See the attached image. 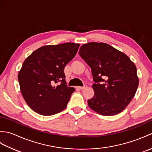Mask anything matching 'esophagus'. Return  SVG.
<instances>
[{
	"instance_id": "esophagus-1",
	"label": "esophagus",
	"mask_w": 152,
	"mask_h": 152,
	"mask_svg": "<svg viewBox=\"0 0 152 152\" xmlns=\"http://www.w3.org/2000/svg\"><path fill=\"white\" fill-rule=\"evenodd\" d=\"M87 87H88V86H87L86 85H85L84 86H83V87H81V86H78V87H77V88H78V89H86V88H87Z\"/></svg>"
}]
</instances>
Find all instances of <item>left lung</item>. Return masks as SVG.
I'll return each mask as SVG.
<instances>
[{"mask_svg":"<svg viewBox=\"0 0 152 152\" xmlns=\"http://www.w3.org/2000/svg\"><path fill=\"white\" fill-rule=\"evenodd\" d=\"M79 54L91 67L95 82L94 96L88 101L89 108L106 116L124 110L139 83L134 63L124 53L102 42L83 44Z\"/></svg>","mask_w":152,"mask_h":152,"instance_id":"1","label":"left lung"}]
</instances>
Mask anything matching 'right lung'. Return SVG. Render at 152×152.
<instances>
[{
	"instance_id": "1",
	"label": "right lung",
	"mask_w": 152,
	"mask_h": 152,
	"mask_svg": "<svg viewBox=\"0 0 152 152\" xmlns=\"http://www.w3.org/2000/svg\"><path fill=\"white\" fill-rule=\"evenodd\" d=\"M79 47L71 42L44 46L24 61L18 78L23 97L33 111L51 115L66 107L75 89L66 86L64 69Z\"/></svg>"
}]
</instances>
